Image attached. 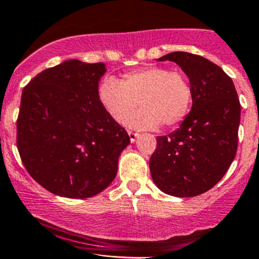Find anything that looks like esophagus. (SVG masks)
I'll list each match as a JSON object with an SVG mask.
<instances>
[{"label":"esophagus","mask_w":259,"mask_h":259,"mask_svg":"<svg viewBox=\"0 0 259 259\" xmlns=\"http://www.w3.org/2000/svg\"><path fill=\"white\" fill-rule=\"evenodd\" d=\"M127 134H129L130 141H132V143H135V141H136V140H138V138H139V136H140V135H139V134H138V133H134V132H130V130H129V132H127Z\"/></svg>","instance_id":"obj_1"}]
</instances>
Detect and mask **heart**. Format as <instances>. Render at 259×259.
Masks as SVG:
<instances>
[{
	"instance_id": "obj_1",
	"label": "heart",
	"mask_w": 259,
	"mask_h": 259,
	"mask_svg": "<svg viewBox=\"0 0 259 259\" xmlns=\"http://www.w3.org/2000/svg\"><path fill=\"white\" fill-rule=\"evenodd\" d=\"M97 96L102 107L118 123L138 130H153L160 125L167 129L180 125L189 114L193 88L182 72L164 66H149L123 75L120 82L106 77L99 83Z\"/></svg>"
}]
</instances>
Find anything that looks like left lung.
I'll return each instance as SVG.
<instances>
[{
  "label": "left lung",
  "instance_id": "8db88e82",
  "mask_svg": "<svg viewBox=\"0 0 259 259\" xmlns=\"http://www.w3.org/2000/svg\"><path fill=\"white\" fill-rule=\"evenodd\" d=\"M157 61H173L193 88L189 114L177 130L157 136L150 172L157 188L178 198L208 192L234 161L241 104L232 79L203 56L176 51Z\"/></svg>",
  "mask_w": 259,
  "mask_h": 259
}]
</instances>
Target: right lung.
I'll list each match as a JSON object with an SVG mask.
<instances>
[{"instance_id": "1", "label": "right lung", "mask_w": 259, "mask_h": 259, "mask_svg": "<svg viewBox=\"0 0 259 259\" xmlns=\"http://www.w3.org/2000/svg\"><path fill=\"white\" fill-rule=\"evenodd\" d=\"M106 65L66 60L22 92L17 147L33 180L64 198L95 197L114 181L130 138L102 107Z\"/></svg>"}]
</instances>
